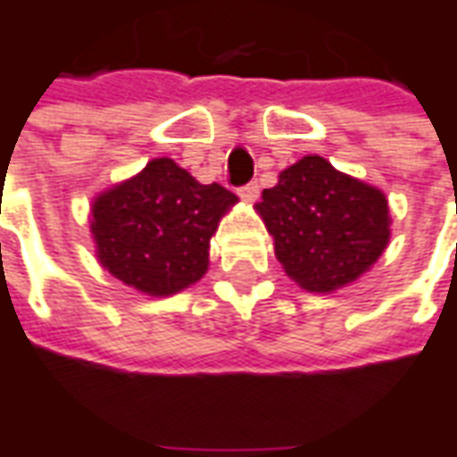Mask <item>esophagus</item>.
<instances>
[{"mask_svg": "<svg viewBox=\"0 0 457 457\" xmlns=\"http://www.w3.org/2000/svg\"><path fill=\"white\" fill-rule=\"evenodd\" d=\"M238 196L244 198V201H256L259 198V184L256 181H251L246 187L238 188Z\"/></svg>", "mask_w": 457, "mask_h": 457, "instance_id": "34e87169", "label": "esophagus"}]
</instances>
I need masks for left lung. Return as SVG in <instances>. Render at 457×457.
I'll return each instance as SVG.
<instances>
[{"label": "left lung", "instance_id": "1", "mask_svg": "<svg viewBox=\"0 0 457 457\" xmlns=\"http://www.w3.org/2000/svg\"><path fill=\"white\" fill-rule=\"evenodd\" d=\"M256 209L283 270L311 294L353 283L391 238L386 194L341 174L323 156H303L281 171Z\"/></svg>", "mask_w": 457, "mask_h": 457}]
</instances>
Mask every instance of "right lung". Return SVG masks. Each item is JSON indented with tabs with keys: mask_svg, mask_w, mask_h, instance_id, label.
Here are the masks:
<instances>
[{
	"mask_svg": "<svg viewBox=\"0 0 457 457\" xmlns=\"http://www.w3.org/2000/svg\"><path fill=\"white\" fill-rule=\"evenodd\" d=\"M236 201L221 184H198L174 159H154L94 198L96 259L141 294H179L206 273L211 236Z\"/></svg>",
	"mask_w": 457,
	"mask_h": 457,
	"instance_id": "right-lung-1",
	"label": "right lung"
}]
</instances>
